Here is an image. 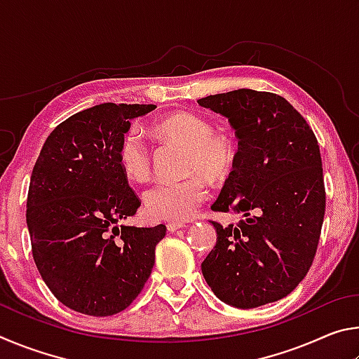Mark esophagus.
Masks as SVG:
<instances>
[{
    "label": "esophagus",
    "mask_w": 359,
    "mask_h": 359,
    "mask_svg": "<svg viewBox=\"0 0 359 359\" xmlns=\"http://www.w3.org/2000/svg\"><path fill=\"white\" fill-rule=\"evenodd\" d=\"M185 226H187V224L180 223V222H168L166 223V228H168L169 233H172V231H177L180 228H185Z\"/></svg>",
    "instance_id": "1"
}]
</instances>
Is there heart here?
I'll list each match as a JSON object with an SVG mask.
<instances>
[{
  "instance_id": "b5f03b06",
  "label": "heart",
  "mask_w": 359,
  "mask_h": 359,
  "mask_svg": "<svg viewBox=\"0 0 359 359\" xmlns=\"http://www.w3.org/2000/svg\"><path fill=\"white\" fill-rule=\"evenodd\" d=\"M158 137L185 145V172L201 171L205 177H228L238 160V145L224 131H214L208 118L191 112L169 115L154 125ZM117 161L125 177L142 182L151 172V151L136 128L126 130L120 137ZM208 199V187L199 174L179 180H161L144 193L147 214L158 220L182 222L191 218Z\"/></svg>"
}]
</instances>
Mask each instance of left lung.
I'll return each instance as SVG.
<instances>
[{
    "mask_svg": "<svg viewBox=\"0 0 359 359\" xmlns=\"http://www.w3.org/2000/svg\"><path fill=\"white\" fill-rule=\"evenodd\" d=\"M198 104L222 114L239 139L238 160L212 204L245 220L217 229L203 276L223 302L253 309L282 299L311 269L323 224L326 193L318 141L290 102L241 88Z\"/></svg>",
    "mask_w": 359,
    "mask_h": 359,
    "instance_id": "8db88e82",
    "label": "left lung"
}]
</instances>
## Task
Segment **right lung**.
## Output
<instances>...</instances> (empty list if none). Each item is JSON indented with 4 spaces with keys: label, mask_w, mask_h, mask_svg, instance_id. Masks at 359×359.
<instances>
[{
    "label": "right lung",
    "mask_w": 359,
    "mask_h": 359,
    "mask_svg": "<svg viewBox=\"0 0 359 359\" xmlns=\"http://www.w3.org/2000/svg\"><path fill=\"white\" fill-rule=\"evenodd\" d=\"M155 104L93 106L50 133L29 179L27 224L42 280L72 311L93 317L125 311L141 293L166 234L118 226L141 201L117 161L130 120Z\"/></svg>",
    "instance_id": "right-lung-1"
}]
</instances>
